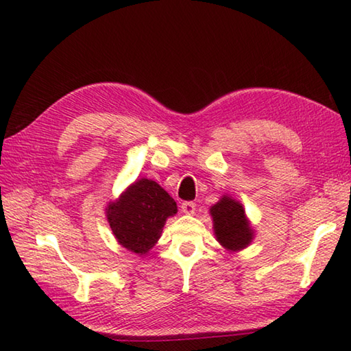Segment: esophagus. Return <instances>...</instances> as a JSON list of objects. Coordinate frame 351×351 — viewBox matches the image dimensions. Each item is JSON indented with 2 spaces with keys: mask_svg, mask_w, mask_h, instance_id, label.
Segmentation results:
<instances>
[{
  "mask_svg": "<svg viewBox=\"0 0 351 351\" xmlns=\"http://www.w3.org/2000/svg\"><path fill=\"white\" fill-rule=\"evenodd\" d=\"M181 210H182V213H185V214H195V211H196V204L195 202H182L181 204Z\"/></svg>",
  "mask_w": 351,
  "mask_h": 351,
  "instance_id": "obj_1",
  "label": "esophagus"
}]
</instances>
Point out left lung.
Wrapping results in <instances>:
<instances>
[{"label":"left lung","mask_w":351,"mask_h":351,"mask_svg":"<svg viewBox=\"0 0 351 351\" xmlns=\"http://www.w3.org/2000/svg\"><path fill=\"white\" fill-rule=\"evenodd\" d=\"M214 232L217 240L229 250H241L252 241V229L240 202L223 197L211 208Z\"/></svg>","instance_id":"left-lung-1"}]
</instances>
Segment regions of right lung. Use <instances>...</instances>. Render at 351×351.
Listing matches in <instances>:
<instances>
[{
  "mask_svg": "<svg viewBox=\"0 0 351 351\" xmlns=\"http://www.w3.org/2000/svg\"><path fill=\"white\" fill-rule=\"evenodd\" d=\"M175 214V200L151 180L134 182L107 210L110 226L117 241L140 255L154 247L167 217Z\"/></svg>",
  "mask_w": 351,
  "mask_h": 351,
  "instance_id": "right-lung-1",
  "label": "right lung"
}]
</instances>
